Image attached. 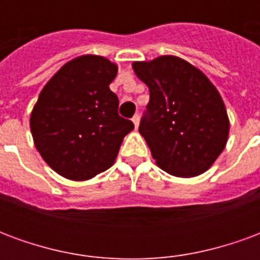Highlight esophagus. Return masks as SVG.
I'll return each mask as SVG.
<instances>
[{
    "label": "esophagus",
    "mask_w": 260,
    "mask_h": 260,
    "mask_svg": "<svg viewBox=\"0 0 260 260\" xmlns=\"http://www.w3.org/2000/svg\"><path fill=\"white\" fill-rule=\"evenodd\" d=\"M132 122H134V125H135V128H138V126H139V114H135V115H134Z\"/></svg>",
    "instance_id": "34e87169"
}]
</instances>
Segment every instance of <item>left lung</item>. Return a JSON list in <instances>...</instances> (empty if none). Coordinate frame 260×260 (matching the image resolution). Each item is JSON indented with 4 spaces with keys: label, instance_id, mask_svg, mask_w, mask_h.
<instances>
[{
    "label": "left lung",
    "instance_id": "1",
    "mask_svg": "<svg viewBox=\"0 0 260 260\" xmlns=\"http://www.w3.org/2000/svg\"><path fill=\"white\" fill-rule=\"evenodd\" d=\"M132 67L150 91L139 132L156 164L175 177L205 173L229 138V117L217 89L199 69L173 55Z\"/></svg>",
    "mask_w": 260,
    "mask_h": 260
}]
</instances>
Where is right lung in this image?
<instances>
[{
	"label": "right lung",
	"instance_id": "obj_1",
	"mask_svg": "<svg viewBox=\"0 0 260 260\" xmlns=\"http://www.w3.org/2000/svg\"><path fill=\"white\" fill-rule=\"evenodd\" d=\"M117 65L82 55L54 75L30 115V131L44 161L65 178L90 180L113 166L134 122L118 115L110 90Z\"/></svg>",
	"mask_w": 260,
	"mask_h": 260
}]
</instances>
